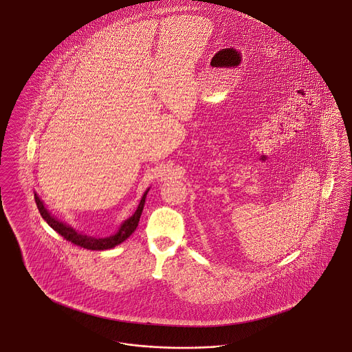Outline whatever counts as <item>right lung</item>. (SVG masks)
Listing matches in <instances>:
<instances>
[{"label": "right lung", "mask_w": 352, "mask_h": 352, "mask_svg": "<svg viewBox=\"0 0 352 352\" xmlns=\"http://www.w3.org/2000/svg\"><path fill=\"white\" fill-rule=\"evenodd\" d=\"M148 191H149V188L143 195V197H142V200H140V203L138 206V209L135 210L133 216L130 219H126L122 223L121 228L118 229V231L114 235H110V236H107V238H94V236H87V235H83L80 232H76L69 225H66V223H63L61 221L54 219L47 210V208L44 206V203L41 201V199L36 194H35V201H36L37 209H38L41 217L47 221V223L53 230L57 231L66 241L74 243V244H76L79 247L87 248V250L104 251V250H109V248H113V247L121 244L122 242H124L133 234V231L136 230L139 219H140V216H142V212H143V208H144Z\"/></svg>", "instance_id": "add662e5"}]
</instances>
